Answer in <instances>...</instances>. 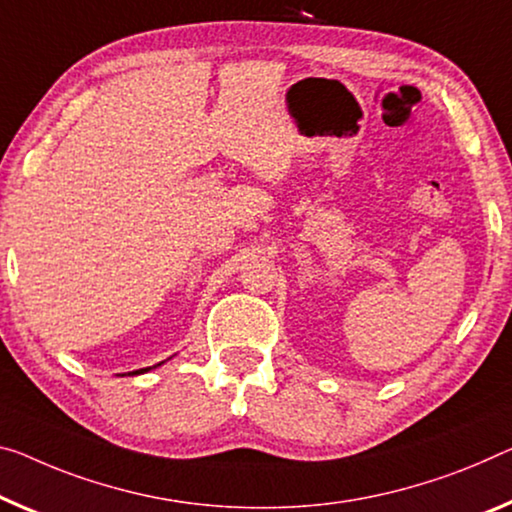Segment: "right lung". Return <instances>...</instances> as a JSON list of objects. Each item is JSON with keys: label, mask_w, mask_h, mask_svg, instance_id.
Returning <instances> with one entry per match:
<instances>
[{"label": "right lung", "mask_w": 512, "mask_h": 512, "mask_svg": "<svg viewBox=\"0 0 512 512\" xmlns=\"http://www.w3.org/2000/svg\"><path fill=\"white\" fill-rule=\"evenodd\" d=\"M164 361H160V364H155V366H148V368H139V371H132V373H128V375H141V373H148L151 371V368H157V366H162Z\"/></svg>", "instance_id": "add662e5"}]
</instances>
